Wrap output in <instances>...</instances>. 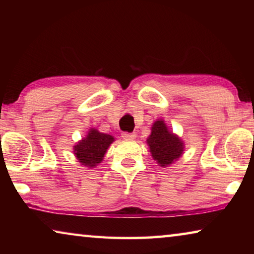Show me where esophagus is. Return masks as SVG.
Returning <instances> with one entry per match:
<instances>
[{
  "label": "esophagus",
  "instance_id": "34e87169",
  "mask_svg": "<svg viewBox=\"0 0 254 254\" xmlns=\"http://www.w3.org/2000/svg\"><path fill=\"white\" fill-rule=\"evenodd\" d=\"M122 137H123V139H126V140H134L135 137H136V134H135L134 132H133V133L123 132L122 133Z\"/></svg>",
  "mask_w": 254,
  "mask_h": 254
}]
</instances>
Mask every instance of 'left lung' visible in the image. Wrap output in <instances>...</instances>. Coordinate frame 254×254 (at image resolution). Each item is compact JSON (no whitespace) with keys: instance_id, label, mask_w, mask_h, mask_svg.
Segmentation results:
<instances>
[{"instance_id":"1","label":"left lung","mask_w":254,"mask_h":254,"mask_svg":"<svg viewBox=\"0 0 254 254\" xmlns=\"http://www.w3.org/2000/svg\"><path fill=\"white\" fill-rule=\"evenodd\" d=\"M147 143L153 160L160 167H168L178 160L185 149L183 140L168 130L163 120H158L152 124Z\"/></svg>"}]
</instances>
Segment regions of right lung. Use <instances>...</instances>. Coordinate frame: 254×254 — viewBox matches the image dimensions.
<instances>
[{"label":"right lung","mask_w":254,"mask_h":254,"mask_svg":"<svg viewBox=\"0 0 254 254\" xmlns=\"http://www.w3.org/2000/svg\"><path fill=\"white\" fill-rule=\"evenodd\" d=\"M114 140L113 135L102 133L93 127L88 131L87 135L75 144L74 154L80 165L94 168L101 163Z\"/></svg>","instance_id":"add662e5"}]
</instances>
